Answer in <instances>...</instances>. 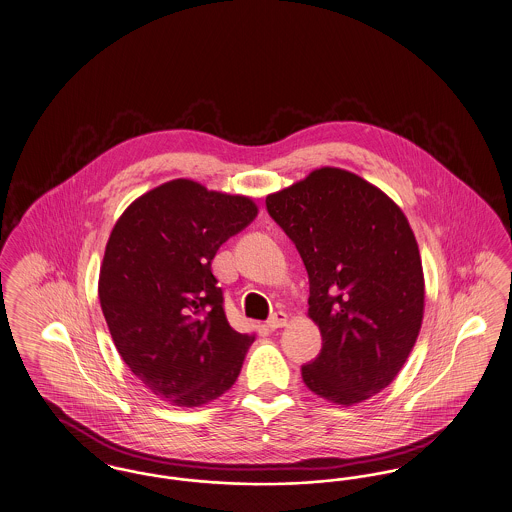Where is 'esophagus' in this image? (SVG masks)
Wrapping results in <instances>:
<instances>
[{
    "label": "esophagus",
    "instance_id": "1",
    "mask_svg": "<svg viewBox=\"0 0 512 512\" xmlns=\"http://www.w3.org/2000/svg\"><path fill=\"white\" fill-rule=\"evenodd\" d=\"M286 324H288V315H286V313H282V311L274 313V315L267 320V326L270 330L282 328V326H286Z\"/></svg>",
    "mask_w": 512,
    "mask_h": 512
}]
</instances>
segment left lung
<instances>
[{"mask_svg":"<svg viewBox=\"0 0 512 512\" xmlns=\"http://www.w3.org/2000/svg\"><path fill=\"white\" fill-rule=\"evenodd\" d=\"M272 220L309 274V317L322 334L305 386L353 405L388 388L424 315L418 245L403 211L353 172L324 167L267 197Z\"/></svg>","mask_w":512,"mask_h":512,"instance_id":"left-lung-1","label":"left lung"}]
</instances>
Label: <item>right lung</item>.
<instances>
[{
	"mask_svg": "<svg viewBox=\"0 0 512 512\" xmlns=\"http://www.w3.org/2000/svg\"><path fill=\"white\" fill-rule=\"evenodd\" d=\"M257 217L244 195L172 180L117 220L99 272V303L122 361L147 390L199 407L234 386L255 336L236 332L211 263Z\"/></svg>",
	"mask_w": 512,
	"mask_h": 512,
	"instance_id": "obj_1",
	"label": "right lung"
}]
</instances>
